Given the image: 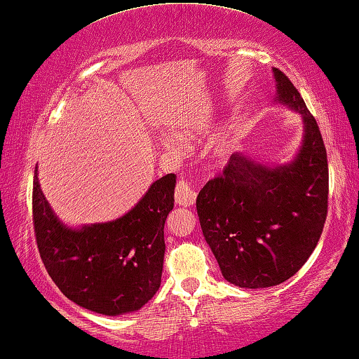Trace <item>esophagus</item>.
Returning <instances> with one entry per match:
<instances>
[{"mask_svg": "<svg viewBox=\"0 0 359 359\" xmlns=\"http://www.w3.org/2000/svg\"><path fill=\"white\" fill-rule=\"evenodd\" d=\"M196 197H197V192L194 186H192V183H189V181L186 180H180L178 184H176V192H175L176 204L189 207L196 202Z\"/></svg>", "mask_w": 359, "mask_h": 359, "instance_id": "esophagus-1", "label": "esophagus"}]
</instances>
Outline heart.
<instances>
[{"mask_svg":"<svg viewBox=\"0 0 359 359\" xmlns=\"http://www.w3.org/2000/svg\"><path fill=\"white\" fill-rule=\"evenodd\" d=\"M176 136L181 137V139H189L191 134L188 131H183V129H181V131L176 133ZM163 145L167 149H171V150L176 149V144L173 141H167V139H165V141H163ZM230 149H231V142L230 141H223L220 144V149H218V152H220V155H223V157H225V155H228V152H230Z\"/></svg>","mask_w":359,"mask_h":359,"instance_id":"b5f03b06","label":"heart"}]
</instances>
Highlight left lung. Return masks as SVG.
Returning a JSON list of instances; mask_svg holds the SVG:
<instances>
[{"label": "left lung", "instance_id": "obj_1", "mask_svg": "<svg viewBox=\"0 0 359 359\" xmlns=\"http://www.w3.org/2000/svg\"><path fill=\"white\" fill-rule=\"evenodd\" d=\"M273 77L275 100L303 118L299 152L273 168L233 154L196 201L222 275L241 288H269L293 277L318 246L327 217L329 165L319 126L292 81L277 67Z\"/></svg>", "mask_w": 359, "mask_h": 359}]
</instances>
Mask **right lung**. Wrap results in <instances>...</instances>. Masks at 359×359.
I'll return each instance as SVG.
<instances>
[{
  "mask_svg": "<svg viewBox=\"0 0 359 359\" xmlns=\"http://www.w3.org/2000/svg\"><path fill=\"white\" fill-rule=\"evenodd\" d=\"M37 167L32 209L41 261L66 298L97 314L141 309L157 293L165 257V220L175 204L176 175L154 181L128 214L113 222L66 226L40 189Z\"/></svg>",
  "mask_w": 359,
  "mask_h": 359,
  "instance_id": "1",
  "label": "right lung"
}]
</instances>
